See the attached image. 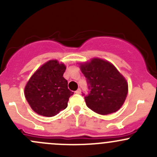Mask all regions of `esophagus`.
<instances>
[{
    "label": "esophagus",
    "mask_w": 157,
    "mask_h": 157,
    "mask_svg": "<svg viewBox=\"0 0 157 157\" xmlns=\"http://www.w3.org/2000/svg\"><path fill=\"white\" fill-rule=\"evenodd\" d=\"M75 93H77V94H80V93H81V90H80V89L79 88L78 90H76V91H75Z\"/></svg>",
    "instance_id": "obj_1"
}]
</instances>
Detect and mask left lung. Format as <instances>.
Instances as JSON below:
<instances>
[{"label": "left lung", "mask_w": 157, "mask_h": 157, "mask_svg": "<svg viewBox=\"0 0 157 157\" xmlns=\"http://www.w3.org/2000/svg\"><path fill=\"white\" fill-rule=\"evenodd\" d=\"M90 93L84 96L88 108L100 115L117 112L125 101L128 83L116 67L107 61L93 58L81 64Z\"/></svg>", "instance_id": "8db88e82"}]
</instances>
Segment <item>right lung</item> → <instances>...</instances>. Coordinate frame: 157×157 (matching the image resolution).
<instances>
[{
	"mask_svg": "<svg viewBox=\"0 0 157 157\" xmlns=\"http://www.w3.org/2000/svg\"><path fill=\"white\" fill-rule=\"evenodd\" d=\"M66 67L51 60L34 73L25 86V97L32 109L40 115L52 117L67 106L74 94L63 77Z\"/></svg>",
	"mask_w": 157,
	"mask_h": 157,
	"instance_id": "right-lung-1",
	"label": "right lung"
}]
</instances>
